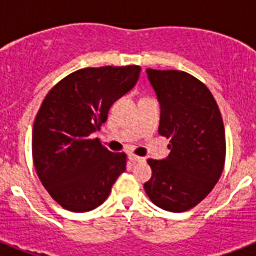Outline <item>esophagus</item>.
Wrapping results in <instances>:
<instances>
[{
  "instance_id": "obj_1",
  "label": "esophagus",
  "mask_w": 256,
  "mask_h": 256,
  "mask_svg": "<svg viewBox=\"0 0 256 256\" xmlns=\"http://www.w3.org/2000/svg\"><path fill=\"white\" fill-rule=\"evenodd\" d=\"M128 160L132 162V164H136V162H144V158L138 156H134V154H128Z\"/></svg>"
}]
</instances>
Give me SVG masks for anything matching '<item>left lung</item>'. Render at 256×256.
I'll list each match as a JSON object with an SVG mask.
<instances>
[{"instance_id":"8db88e82","label":"left lung","mask_w":256,"mask_h":256,"mask_svg":"<svg viewBox=\"0 0 256 256\" xmlns=\"http://www.w3.org/2000/svg\"><path fill=\"white\" fill-rule=\"evenodd\" d=\"M160 104L158 132L170 140L166 160H148L144 191L156 206L183 212L210 194L226 158L224 126L204 84L184 72L148 69Z\"/></svg>"}]
</instances>
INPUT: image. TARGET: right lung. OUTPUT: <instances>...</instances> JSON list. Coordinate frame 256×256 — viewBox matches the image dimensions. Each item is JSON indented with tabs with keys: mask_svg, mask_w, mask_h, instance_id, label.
Masks as SVG:
<instances>
[{
	"mask_svg": "<svg viewBox=\"0 0 256 256\" xmlns=\"http://www.w3.org/2000/svg\"><path fill=\"white\" fill-rule=\"evenodd\" d=\"M140 68H86L54 86L33 126L34 168L50 196L64 208L84 212L106 200L126 170V154L112 152L92 138L108 120V108L130 92Z\"/></svg>",
	"mask_w": 256,
	"mask_h": 256,
	"instance_id": "1",
	"label": "right lung"
}]
</instances>
